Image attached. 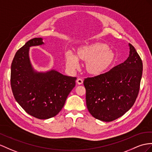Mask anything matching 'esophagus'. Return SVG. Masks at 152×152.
Here are the masks:
<instances>
[{
    "instance_id": "34e87169",
    "label": "esophagus",
    "mask_w": 152,
    "mask_h": 152,
    "mask_svg": "<svg viewBox=\"0 0 152 152\" xmlns=\"http://www.w3.org/2000/svg\"><path fill=\"white\" fill-rule=\"evenodd\" d=\"M76 82L78 85H81L83 83V80L82 79H81V78H78L76 80Z\"/></svg>"
}]
</instances>
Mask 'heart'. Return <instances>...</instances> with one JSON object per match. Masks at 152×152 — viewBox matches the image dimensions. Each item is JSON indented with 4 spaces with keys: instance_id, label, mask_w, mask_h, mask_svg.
<instances>
[{
    "instance_id": "1",
    "label": "heart",
    "mask_w": 152,
    "mask_h": 152,
    "mask_svg": "<svg viewBox=\"0 0 152 152\" xmlns=\"http://www.w3.org/2000/svg\"><path fill=\"white\" fill-rule=\"evenodd\" d=\"M76 56L71 51L65 53L66 64L75 69L78 67V60L85 62V70L90 75H100L105 72L113 64L115 54L107 44L94 42L77 48Z\"/></svg>"
}]
</instances>
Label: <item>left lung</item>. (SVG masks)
Returning a JSON list of instances; mask_svg holds the SVG:
<instances>
[{
  "label": "left lung",
  "mask_w": 152,
  "mask_h": 152,
  "mask_svg": "<svg viewBox=\"0 0 152 152\" xmlns=\"http://www.w3.org/2000/svg\"><path fill=\"white\" fill-rule=\"evenodd\" d=\"M129 47V56L123 63L83 81L88 110L97 119L109 122L120 118L137 98L142 62L134 47L130 44Z\"/></svg>",
  "instance_id": "1"
}]
</instances>
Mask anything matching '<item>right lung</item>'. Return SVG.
<instances>
[{"label": "right lung", "mask_w": 152, "mask_h": 152, "mask_svg": "<svg viewBox=\"0 0 152 152\" xmlns=\"http://www.w3.org/2000/svg\"><path fill=\"white\" fill-rule=\"evenodd\" d=\"M42 38L27 42L15 55L11 67V86L15 100L28 114L40 119L56 115L76 85V77L52 69L45 72L34 69L29 48L44 44Z\"/></svg>", "instance_id": "obj_1"}]
</instances>
